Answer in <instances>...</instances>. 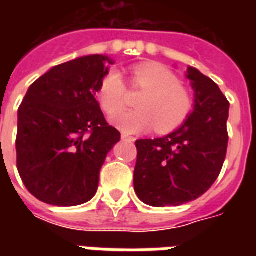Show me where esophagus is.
I'll list each match as a JSON object with an SVG mask.
<instances>
[{
  "mask_svg": "<svg viewBox=\"0 0 256 256\" xmlns=\"http://www.w3.org/2000/svg\"><path fill=\"white\" fill-rule=\"evenodd\" d=\"M120 138H122L124 140H130V142H134V140H136V138H134V136H128V134H124V132H122Z\"/></svg>",
  "mask_w": 256,
  "mask_h": 256,
  "instance_id": "1",
  "label": "esophagus"
}]
</instances>
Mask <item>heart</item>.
<instances>
[{"label":"heart","instance_id":"b5f03b06","mask_svg":"<svg viewBox=\"0 0 256 256\" xmlns=\"http://www.w3.org/2000/svg\"><path fill=\"white\" fill-rule=\"evenodd\" d=\"M132 86L144 90L136 100L138 108L120 112L110 120L126 134L156 132L168 134L180 128L192 112V96L170 70L158 64H142L132 69ZM100 106L108 114L120 112L126 104V85L120 72L110 70L96 92Z\"/></svg>","mask_w":256,"mask_h":256}]
</instances>
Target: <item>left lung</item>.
Here are the masks:
<instances>
[{
  "label": "left lung",
  "mask_w": 256,
  "mask_h": 256,
  "mask_svg": "<svg viewBox=\"0 0 256 256\" xmlns=\"http://www.w3.org/2000/svg\"><path fill=\"white\" fill-rule=\"evenodd\" d=\"M186 77L195 98L186 122L164 138L136 142L134 190L148 206H180L202 196L226 158L230 104L198 69L187 68Z\"/></svg>",
  "instance_id": "1"
}]
</instances>
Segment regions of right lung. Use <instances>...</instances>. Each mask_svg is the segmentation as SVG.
I'll use <instances>...</instances> for the list:
<instances>
[{
  "label": "right lung",
  "instance_id": "1",
  "mask_svg": "<svg viewBox=\"0 0 256 256\" xmlns=\"http://www.w3.org/2000/svg\"><path fill=\"white\" fill-rule=\"evenodd\" d=\"M106 56L54 66L30 86L18 108L17 168L32 195L53 206H78L96 195L100 171L120 132L96 100L108 73Z\"/></svg>",
  "mask_w": 256,
  "mask_h": 256
}]
</instances>
